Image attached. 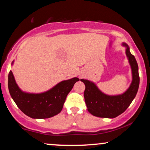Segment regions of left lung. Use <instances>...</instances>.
<instances>
[{"label": "left lung", "instance_id": "obj_1", "mask_svg": "<svg viewBox=\"0 0 150 150\" xmlns=\"http://www.w3.org/2000/svg\"><path fill=\"white\" fill-rule=\"evenodd\" d=\"M123 46L126 48L125 54L132 71V82L124 93L118 95H107L101 92L92 81L80 80L85 85L84 97L87 110L93 116L100 118H116L128 108L137 94L140 85L138 65L135 56L130 52L128 44L123 43Z\"/></svg>", "mask_w": 150, "mask_h": 150}]
</instances>
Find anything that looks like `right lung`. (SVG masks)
Masks as SVG:
<instances>
[{
	"instance_id": "add662e5",
	"label": "right lung",
	"mask_w": 150,
	"mask_h": 150,
	"mask_svg": "<svg viewBox=\"0 0 150 150\" xmlns=\"http://www.w3.org/2000/svg\"><path fill=\"white\" fill-rule=\"evenodd\" d=\"M79 80L77 77H73L61 81L46 92L28 93L20 89L10 70L8 74V89L15 104L25 115L34 119H42L51 118L61 112L67 95Z\"/></svg>"
}]
</instances>
